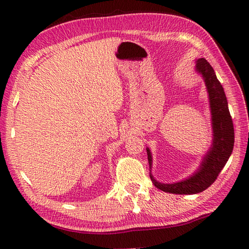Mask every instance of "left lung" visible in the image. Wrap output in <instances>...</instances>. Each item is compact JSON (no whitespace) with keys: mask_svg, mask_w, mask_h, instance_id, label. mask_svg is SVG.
<instances>
[{"mask_svg":"<svg viewBox=\"0 0 249 249\" xmlns=\"http://www.w3.org/2000/svg\"><path fill=\"white\" fill-rule=\"evenodd\" d=\"M195 71L203 78L209 95L213 139L199 168L187 178L176 183H161L155 179L152 170H150V178L153 184L158 189L169 194L194 195L210 187L228 161L234 145V129L228 108V100L213 67L208 61L201 57L196 60ZM146 152L150 169H152L153 160L149 147H146Z\"/></svg>","mask_w":249,"mask_h":249,"instance_id":"left-lung-1","label":"left lung"}]
</instances>
